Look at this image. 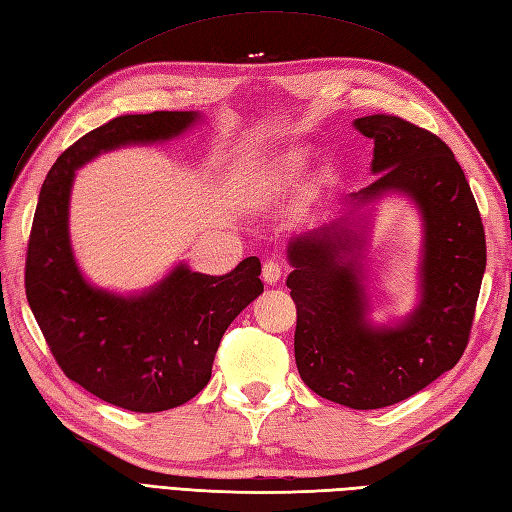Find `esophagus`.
<instances>
[{"mask_svg":"<svg viewBox=\"0 0 512 512\" xmlns=\"http://www.w3.org/2000/svg\"><path fill=\"white\" fill-rule=\"evenodd\" d=\"M282 278V265L276 260H265L263 263V280L267 284H276Z\"/></svg>","mask_w":512,"mask_h":512,"instance_id":"1","label":"esophagus"}]
</instances>
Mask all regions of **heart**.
I'll list each match as a JSON object with an SVG mask.
<instances>
[{
	"mask_svg": "<svg viewBox=\"0 0 512 512\" xmlns=\"http://www.w3.org/2000/svg\"><path fill=\"white\" fill-rule=\"evenodd\" d=\"M299 158V156H297ZM295 158V160H297ZM267 171L265 169H249L247 173H245V178H243V184L247 186V189H260V186H265L267 184Z\"/></svg>",
	"mask_w": 512,
	"mask_h": 512,
	"instance_id": "1",
	"label": "heart"
}]
</instances>
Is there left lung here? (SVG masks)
I'll use <instances>...</instances> for the list:
<instances>
[{
	"label": "left lung",
	"instance_id": "left-lung-1",
	"mask_svg": "<svg viewBox=\"0 0 512 512\" xmlns=\"http://www.w3.org/2000/svg\"><path fill=\"white\" fill-rule=\"evenodd\" d=\"M373 139L371 171L354 193L363 204L400 191L423 215L421 304L395 328H371L360 267L365 236L332 223L291 243L286 286L297 306L295 363L308 389L356 410L384 408L450 371L469 343L486 267L480 210L452 149L395 115L354 121Z\"/></svg>",
	"mask_w": 512,
	"mask_h": 512
}]
</instances>
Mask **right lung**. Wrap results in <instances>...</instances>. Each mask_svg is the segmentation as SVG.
<instances>
[{
  "mask_svg": "<svg viewBox=\"0 0 512 512\" xmlns=\"http://www.w3.org/2000/svg\"><path fill=\"white\" fill-rule=\"evenodd\" d=\"M197 112L123 115L91 130L58 156L36 204L26 254V295L49 352L82 389L132 413H160L204 389L234 317L263 293L260 260L226 276L176 267L152 291L119 297L82 278L69 243L73 173L99 152L178 136Z\"/></svg>",
  "mask_w": 512,
  "mask_h": 512,
  "instance_id": "right-lung-1",
  "label": "right lung"
}]
</instances>
